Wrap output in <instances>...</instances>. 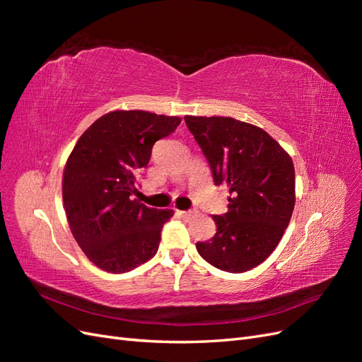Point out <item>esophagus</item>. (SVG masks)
<instances>
[{
  "label": "esophagus",
  "mask_w": 362,
  "mask_h": 362,
  "mask_svg": "<svg viewBox=\"0 0 362 362\" xmlns=\"http://www.w3.org/2000/svg\"><path fill=\"white\" fill-rule=\"evenodd\" d=\"M178 214H180L182 218H192V217H194L196 211H192V210H189V211H178Z\"/></svg>",
  "instance_id": "esophagus-1"
}]
</instances>
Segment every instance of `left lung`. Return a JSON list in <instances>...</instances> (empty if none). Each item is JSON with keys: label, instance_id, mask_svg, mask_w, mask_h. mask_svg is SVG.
I'll use <instances>...</instances> for the list:
<instances>
[{"label": "left lung", "instance_id": "left-lung-1", "mask_svg": "<svg viewBox=\"0 0 362 362\" xmlns=\"http://www.w3.org/2000/svg\"><path fill=\"white\" fill-rule=\"evenodd\" d=\"M184 119L214 182L226 184L231 193L228 211L213 216L216 234L196 249L221 270L254 269L275 250L290 223L296 202L293 160L259 127L222 116Z\"/></svg>", "mask_w": 362, "mask_h": 362}]
</instances>
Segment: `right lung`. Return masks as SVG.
<instances>
[{"label":"right lung","mask_w":362,"mask_h":362,"mask_svg":"<svg viewBox=\"0 0 362 362\" xmlns=\"http://www.w3.org/2000/svg\"><path fill=\"white\" fill-rule=\"evenodd\" d=\"M180 124L178 116L115 110L75 144L63 170V204L74 238L96 267L125 273L157 254L173 210L134 199L136 180L156 141Z\"/></svg>","instance_id":"obj_1"}]
</instances>
